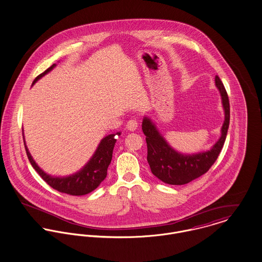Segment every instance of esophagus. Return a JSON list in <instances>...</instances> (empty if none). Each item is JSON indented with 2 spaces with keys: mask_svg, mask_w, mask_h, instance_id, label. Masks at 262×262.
Segmentation results:
<instances>
[{
  "mask_svg": "<svg viewBox=\"0 0 262 262\" xmlns=\"http://www.w3.org/2000/svg\"><path fill=\"white\" fill-rule=\"evenodd\" d=\"M126 127L130 131H135L137 129V127H138V121L136 119H130L127 122Z\"/></svg>",
  "mask_w": 262,
  "mask_h": 262,
  "instance_id": "esophagus-1",
  "label": "esophagus"
}]
</instances>
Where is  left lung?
Listing matches in <instances>:
<instances>
[{"instance_id":"obj_1","label":"left lung","mask_w":262,"mask_h":262,"mask_svg":"<svg viewBox=\"0 0 262 262\" xmlns=\"http://www.w3.org/2000/svg\"><path fill=\"white\" fill-rule=\"evenodd\" d=\"M215 84L220 91L225 120L221 129V137L207 152L195 155H183L173 150L159 134L154 124L144 118L142 130L147 143V161L151 172L161 181L171 185H183L205 174L214 164L225 142L230 120V106L227 92L218 76Z\"/></svg>"}]
</instances>
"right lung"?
Instances as JSON below:
<instances>
[{"instance_id":"right-lung-1","label":"right lung","mask_w":262,"mask_h":262,"mask_svg":"<svg viewBox=\"0 0 262 262\" xmlns=\"http://www.w3.org/2000/svg\"><path fill=\"white\" fill-rule=\"evenodd\" d=\"M55 66L56 65L53 64L50 68H48L46 71L37 76L33 84L36 83L45 74H47L48 72L51 71ZM119 135L120 132H118L116 134L108 135L104 139H102V141L99 144L96 150L95 154L93 155L91 160L86 164V166L78 173L69 177H63V178L52 177L50 175H47L35 163L26 145H25V149H26V153L30 163L48 185H50L52 188L59 192L74 195V196H79V195H85L92 192L106 178L107 169L112 160V154H113V149L116 143V138Z\"/></svg>"}]
</instances>
